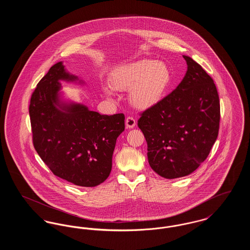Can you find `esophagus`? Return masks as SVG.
Here are the masks:
<instances>
[{
    "instance_id": "obj_1",
    "label": "esophagus",
    "mask_w": 250,
    "mask_h": 250,
    "mask_svg": "<svg viewBox=\"0 0 250 250\" xmlns=\"http://www.w3.org/2000/svg\"><path fill=\"white\" fill-rule=\"evenodd\" d=\"M136 119L132 116H128L125 120V125L127 128H133L136 125Z\"/></svg>"
}]
</instances>
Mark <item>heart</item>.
Here are the masks:
<instances>
[{"label":"heart","mask_w":250,"mask_h":250,"mask_svg":"<svg viewBox=\"0 0 250 250\" xmlns=\"http://www.w3.org/2000/svg\"><path fill=\"white\" fill-rule=\"evenodd\" d=\"M171 83L166 64L155 60H141L115 68L109 77L110 85L119 91L129 92L135 107L146 108L159 102ZM108 94V92L106 91Z\"/></svg>","instance_id":"heart-1"}]
</instances>
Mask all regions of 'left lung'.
<instances>
[{"label": "left lung", "instance_id": "8db88e82", "mask_svg": "<svg viewBox=\"0 0 250 250\" xmlns=\"http://www.w3.org/2000/svg\"><path fill=\"white\" fill-rule=\"evenodd\" d=\"M175 90L141 113L138 126L151 167L167 179L187 176L207 158L216 141L220 104L213 79L188 56Z\"/></svg>", "mask_w": 250, "mask_h": 250}]
</instances>
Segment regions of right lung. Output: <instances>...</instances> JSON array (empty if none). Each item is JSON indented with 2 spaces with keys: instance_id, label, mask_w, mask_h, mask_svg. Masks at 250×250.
I'll return each mask as SVG.
<instances>
[{
  "instance_id": "obj_1",
  "label": "right lung",
  "mask_w": 250,
  "mask_h": 250,
  "mask_svg": "<svg viewBox=\"0 0 250 250\" xmlns=\"http://www.w3.org/2000/svg\"><path fill=\"white\" fill-rule=\"evenodd\" d=\"M78 78L62 62L50 67L34 91L29 113L33 143L52 173L79 187H96L108 177L125 115H101L81 104L61 103L62 81Z\"/></svg>"
}]
</instances>
